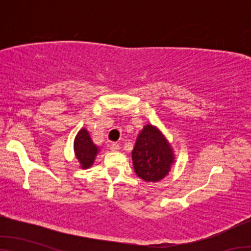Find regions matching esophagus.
Masks as SVG:
<instances>
[{"label":"esophagus","mask_w":251,"mask_h":251,"mask_svg":"<svg viewBox=\"0 0 251 251\" xmlns=\"http://www.w3.org/2000/svg\"><path fill=\"white\" fill-rule=\"evenodd\" d=\"M119 150H120V145L118 143H112L111 144V151H112V152H118Z\"/></svg>","instance_id":"obj_1"}]
</instances>
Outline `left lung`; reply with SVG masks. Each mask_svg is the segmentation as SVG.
I'll list each match as a JSON object with an SVG mask.
<instances>
[{
	"mask_svg": "<svg viewBox=\"0 0 251 251\" xmlns=\"http://www.w3.org/2000/svg\"><path fill=\"white\" fill-rule=\"evenodd\" d=\"M173 161V152L166 138L156 128L147 125L132 151L136 174L145 181H157L169 173Z\"/></svg>",
	"mask_w": 251,
	"mask_h": 251,
	"instance_id": "8db88e82",
	"label": "left lung"
}]
</instances>
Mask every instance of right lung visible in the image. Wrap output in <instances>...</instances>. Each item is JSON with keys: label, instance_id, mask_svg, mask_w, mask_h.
Masks as SVG:
<instances>
[{"label": "right lung", "instance_id": "add662e5", "mask_svg": "<svg viewBox=\"0 0 251 251\" xmlns=\"http://www.w3.org/2000/svg\"><path fill=\"white\" fill-rule=\"evenodd\" d=\"M74 151L82 168H89L94 163L98 149L92 143L90 136L85 129H81L75 137Z\"/></svg>", "mask_w": 251, "mask_h": 251}]
</instances>
